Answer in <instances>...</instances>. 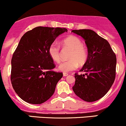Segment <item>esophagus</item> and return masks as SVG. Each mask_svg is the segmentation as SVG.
<instances>
[{"instance_id":"34e87169","label":"esophagus","mask_w":126,"mask_h":126,"mask_svg":"<svg viewBox=\"0 0 126 126\" xmlns=\"http://www.w3.org/2000/svg\"><path fill=\"white\" fill-rule=\"evenodd\" d=\"M67 75H68V74L67 73H63V76L64 77H66Z\"/></svg>"}]
</instances>
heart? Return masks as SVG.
Masks as SVG:
<instances>
[{
	"mask_svg": "<svg viewBox=\"0 0 126 126\" xmlns=\"http://www.w3.org/2000/svg\"><path fill=\"white\" fill-rule=\"evenodd\" d=\"M63 47L71 49L69 60L63 62L59 66V69L64 73L74 71L78 68L79 64L83 65L87 62L88 52L83 46L82 40L75 35H70L62 42ZM49 54L54 62L59 63L61 61L60 47L57 43H53L49 47Z\"/></svg>",
	"mask_w": 126,
	"mask_h": 126,
	"instance_id": "heart-1",
	"label": "heart"
}]
</instances>
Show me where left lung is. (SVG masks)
<instances>
[{"label": "left lung", "mask_w": 126, "mask_h": 126, "mask_svg": "<svg viewBox=\"0 0 126 126\" xmlns=\"http://www.w3.org/2000/svg\"><path fill=\"white\" fill-rule=\"evenodd\" d=\"M85 40L88 51L87 62L75 74L74 93L87 102L98 100L107 94L115 79L116 55L106 39L91 30H72Z\"/></svg>", "instance_id": "obj_1"}]
</instances>
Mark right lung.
I'll list each match as a JSON object with an SVG mask.
<instances>
[{
  "mask_svg": "<svg viewBox=\"0 0 126 126\" xmlns=\"http://www.w3.org/2000/svg\"><path fill=\"white\" fill-rule=\"evenodd\" d=\"M67 29L38 26L22 37L11 59V81L13 89L23 101L42 104L54 94L62 72L49 54V47Z\"/></svg>",
  "mask_w": 126,
  "mask_h": 126,
  "instance_id": "right-lung-1",
  "label": "right lung"
}]
</instances>
